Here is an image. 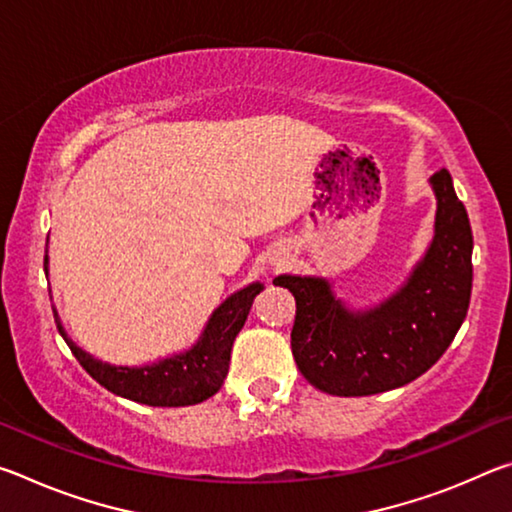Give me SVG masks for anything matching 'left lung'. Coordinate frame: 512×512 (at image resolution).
Instances as JSON below:
<instances>
[{
    "instance_id": "1",
    "label": "left lung",
    "mask_w": 512,
    "mask_h": 512,
    "mask_svg": "<svg viewBox=\"0 0 512 512\" xmlns=\"http://www.w3.org/2000/svg\"><path fill=\"white\" fill-rule=\"evenodd\" d=\"M436 196L433 239L406 280L377 305L354 309L320 275H277L296 298L291 350L318 391L361 397L424 375L463 325L472 293V228L452 176L429 178Z\"/></svg>"
}]
</instances>
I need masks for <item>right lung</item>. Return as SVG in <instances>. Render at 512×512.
Masks as SVG:
<instances>
[{
    "label": "right lung",
    "instance_id": "1",
    "mask_svg": "<svg viewBox=\"0 0 512 512\" xmlns=\"http://www.w3.org/2000/svg\"><path fill=\"white\" fill-rule=\"evenodd\" d=\"M45 273L49 275L47 250ZM259 291H264L262 282H250L248 287L235 291L212 311L192 348L144 366H112L108 361L92 357L69 339L56 307L54 318L74 357L110 393L146 406H192L212 397L223 386L230 368L232 343L244 327Z\"/></svg>",
    "mask_w": 512,
    "mask_h": 512
}]
</instances>
